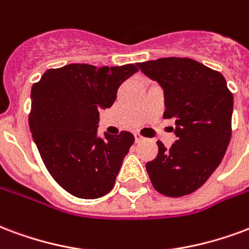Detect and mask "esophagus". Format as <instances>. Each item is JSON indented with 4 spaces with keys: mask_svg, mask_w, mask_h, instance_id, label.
I'll list each match as a JSON object with an SVG mask.
<instances>
[{
    "mask_svg": "<svg viewBox=\"0 0 249 249\" xmlns=\"http://www.w3.org/2000/svg\"><path fill=\"white\" fill-rule=\"evenodd\" d=\"M134 140H136V142H140V141H142L143 137L140 133H134Z\"/></svg>",
    "mask_w": 249,
    "mask_h": 249,
    "instance_id": "1",
    "label": "esophagus"
}]
</instances>
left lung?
<instances>
[{
	"label": "left lung",
	"mask_w": 249,
	"mask_h": 249,
	"mask_svg": "<svg viewBox=\"0 0 249 249\" xmlns=\"http://www.w3.org/2000/svg\"><path fill=\"white\" fill-rule=\"evenodd\" d=\"M160 84L165 119H176L177 141H158V154L146 163L154 189L182 196L199 189L222 162L231 140L233 96L222 73L189 58H161L139 63Z\"/></svg>",
	"instance_id": "8db88e82"
}]
</instances>
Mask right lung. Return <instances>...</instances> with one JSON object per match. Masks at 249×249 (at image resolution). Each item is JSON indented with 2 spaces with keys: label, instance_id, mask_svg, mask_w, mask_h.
Returning <instances> with one entry per match:
<instances>
[{
  "label": "right lung",
  "instance_id": "add662e5",
  "mask_svg": "<svg viewBox=\"0 0 249 249\" xmlns=\"http://www.w3.org/2000/svg\"><path fill=\"white\" fill-rule=\"evenodd\" d=\"M136 64L95 67L67 64L47 70L31 88L33 140L55 181L70 194L96 199L108 194L134 136L97 134L99 112L110 108Z\"/></svg>",
  "mask_w": 249,
  "mask_h": 249
}]
</instances>
